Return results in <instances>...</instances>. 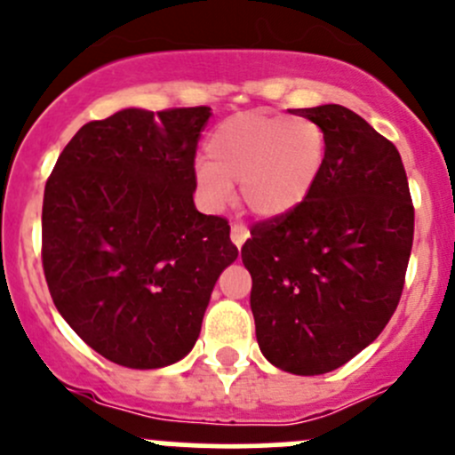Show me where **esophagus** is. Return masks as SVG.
<instances>
[{
  "instance_id": "34e87169",
  "label": "esophagus",
  "mask_w": 455,
  "mask_h": 455,
  "mask_svg": "<svg viewBox=\"0 0 455 455\" xmlns=\"http://www.w3.org/2000/svg\"><path fill=\"white\" fill-rule=\"evenodd\" d=\"M248 235H251V233H248V228L243 227V224H233L231 227V240L237 248H242V243L248 240Z\"/></svg>"
}]
</instances>
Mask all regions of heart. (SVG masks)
I'll use <instances>...</instances> for the list:
<instances>
[{"label": "heart", "instance_id": "b5f03b06", "mask_svg": "<svg viewBox=\"0 0 455 455\" xmlns=\"http://www.w3.org/2000/svg\"><path fill=\"white\" fill-rule=\"evenodd\" d=\"M209 159L196 164V180L213 207L242 185L252 213L279 218L299 207L324 164L323 131L309 119L251 111L224 119L209 140Z\"/></svg>", "mask_w": 455, "mask_h": 455}]
</instances>
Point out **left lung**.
<instances>
[{"instance_id": "1", "label": "left lung", "mask_w": 455, "mask_h": 455, "mask_svg": "<svg viewBox=\"0 0 455 455\" xmlns=\"http://www.w3.org/2000/svg\"><path fill=\"white\" fill-rule=\"evenodd\" d=\"M323 131L324 164L307 198L251 228L242 261L267 362L323 375L375 340L399 305L414 204L395 143L340 104L296 108Z\"/></svg>"}]
</instances>
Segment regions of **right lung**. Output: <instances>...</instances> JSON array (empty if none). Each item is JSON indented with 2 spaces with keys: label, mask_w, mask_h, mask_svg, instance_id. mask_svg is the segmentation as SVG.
<instances>
[{
  "label": "right lung",
  "mask_w": 455,
  "mask_h": 455,
  "mask_svg": "<svg viewBox=\"0 0 455 455\" xmlns=\"http://www.w3.org/2000/svg\"><path fill=\"white\" fill-rule=\"evenodd\" d=\"M209 111L124 108L93 119L45 183L41 259L52 300L119 366L188 355L220 272L237 259L228 220L194 207Z\"/></svg>",
  "instance_id": "obj_1"
}]
</instances>
